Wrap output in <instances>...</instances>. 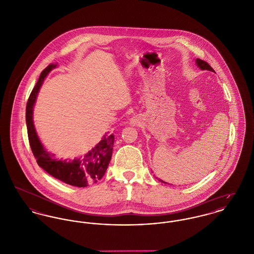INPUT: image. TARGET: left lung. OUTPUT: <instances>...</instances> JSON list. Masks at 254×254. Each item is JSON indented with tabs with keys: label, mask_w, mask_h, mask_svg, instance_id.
Wrapping results in <instances>:
<instances>
[{
	"label": "left lung",
	"mask_w": 254,
	"mask_h": 254,
	"mask_svg": "<svg viewBox=\"0 0 254 254\" xmlns=\"http://www.w3.org/2000/svg\"><path fill=\"white\" fill-rule=\"evenodd\" d=\"M196 64H197V66L200 68V69H202V70H209V71H213V72H215L214 71V69L211 67L210 65H209V64L208 63H206V62H204L202 60H200V59H196ZM162 183H166V182H164L163 180H161V179H159Z\"/></svg>",
	"instance_id": "left-lung-1"
}]
</instances>
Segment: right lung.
Instances as JSON below:
<instances>
[{"instance_id":"obj_1","label":"right lung","mask_w":254,"mask_h":254,"mask_svg":"<svg viewBox=\"0 0 254 254\" xmlns=\"http://www.w3.org/2000/svg\"><path fill=\"white\" fill-rule=\"evenodd\" d=\"M56 66V64H51L41 72L39 79L28 99L26 121L29 142L34 158L36 159V163L40 168L48 172L53 177L68 185L86 187L91 183H96L104 176L112 159L115 135L114 134L104 135L101 141L89 152L85 154L82 159H75L68 162L66 160L61 161L54 159L44 149L34 129L33 110L37 93L45 77Z\"/></svg>"}]
</instances>
